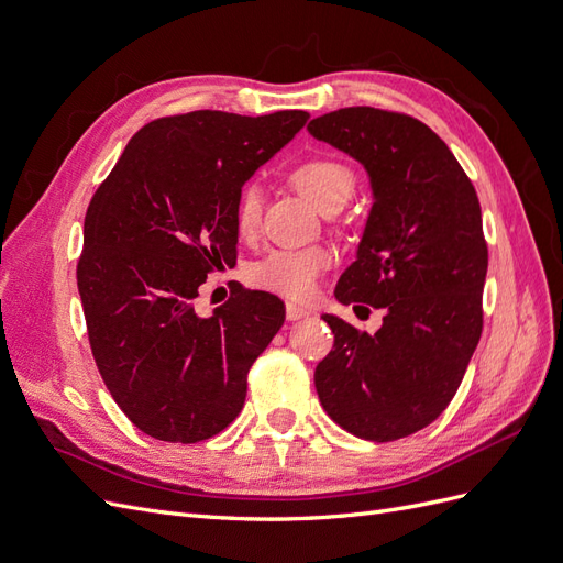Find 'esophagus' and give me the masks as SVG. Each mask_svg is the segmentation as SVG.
Here are the masks:
<instances>
[{"label":"esophagus","mask_w":563,"mask_h":563,"mask_svg":"<svg viewBox=\"0 0 563 563\" xmlns=\"http://www.w3.org/2000/svg\"><path fill=\"white\" fill-rule=\"evenodd\" d=\"M305 317H310L308 308H302V305H296V302H286V319L288 321H298Z\"/></svg>","instance_id":"1"}]
</instances>
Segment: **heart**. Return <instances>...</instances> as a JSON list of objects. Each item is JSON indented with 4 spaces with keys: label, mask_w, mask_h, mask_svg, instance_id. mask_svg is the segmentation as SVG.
<instances>
[{
    "label": "heart",
    "mask_w": 563,
    "mask_h": 563,
    "mask_svg": "<svg viewBox=\"0 0 563 563\" xmlns=\"http://www.w3.org/2000/svg\"><path fill=\"white\" fill-rule=\"evenodd\" d=\"M291 180L302 195L329 213L343 209L356 190V174L333 157H312L300 162ZM263 192L255 183H246L234 201V225L242 236H253L261 228ZM331 265V253L321 246L277 249L253 267L251 277L261 288L291 300H308L317 291V279Z\"/></svg>",
    "instance_id": "b5f03b06"
}]
</instances>
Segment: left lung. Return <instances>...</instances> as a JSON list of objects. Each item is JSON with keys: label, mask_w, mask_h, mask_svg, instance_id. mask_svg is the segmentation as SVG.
Masks as SVG:
<instances>
[{"label": "left lung", "mask_w": 563, "mask_h": 563, "mask_svg": "<svg viewBox=\"0 0 563 563\" xmlns=\"http://www.w3.org/2000/svg\"><path fill=\"white\" fill-rule=\"evenodd\" d=\"M308 131L364 164L373 190L335 298L385 310L373 335L321 317L335 340L314 371L317 395L350 434L395 441L444 413L482 338V207L446 143L413 117L343 108L312 119Z\"/></svg>", "instance_id": "1"}]
</instances>
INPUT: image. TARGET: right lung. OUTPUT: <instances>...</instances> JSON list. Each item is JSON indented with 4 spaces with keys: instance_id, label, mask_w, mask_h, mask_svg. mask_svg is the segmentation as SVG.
<instances>
[{
    "instance_id": "obj_1",
    "label": "right lung",
    "mask_w": 563,
    "mask_h": 563,
    "mask_svg": "<svg viewBox=\"0 0 563 563\" xmlns=\"http://www.w3.org/2000/svg\"><path fill=\"white\" fill-rule=\"evenodd\" d=\"M310 114L197 110L129 141L84 218L77 288L96 366L141 432L195 444L240 416L246 376L284 323V302L240 288L203 319L207 275L236 261L242 185Z\"/></svg>"
}]
</instances>
